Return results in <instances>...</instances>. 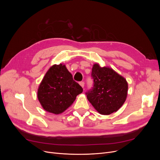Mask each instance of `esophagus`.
<instances>
[{
  "label": "esophagus",
  "mask_w": 160,
  "mask_h": 160,
  "mask_svg": "<svg viewBox=\"0 0 160 160\" xmlns=\"http://www.w3.org/2000/svg\"><path fill=\"white\" fill-rule=\"evenodd\" d=\"M79 84H80L82 88H83V87H84V84H85V83H84V82H79Z\"/></svg>",
  "instance_id": "34e87169"
}]
</instances>
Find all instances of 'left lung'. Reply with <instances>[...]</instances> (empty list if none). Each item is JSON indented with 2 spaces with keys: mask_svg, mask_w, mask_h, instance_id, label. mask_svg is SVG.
Wrapping results in <instances>:
<instances>
[{
  "mask_svg": "<svg viewBox=\"0 0 160 160\" xmlns=\"http://www.w3.org/2000/svg\"><path fill=\"white\" fill-rule=\"evenodd\" d=\"M93 85L86 95L89 101L100 114L110 115L122 106L128 93L124 78L109 67L97 63L92 68Z\"/></svg>",
  "mask_w": 160,
  "mask_h": 160,
  "instance_id": "left-lung-1",
  "label": "left lung"
}]
</instances>
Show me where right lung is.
Returning a JSON list of instances; mask_svg holds the SVG:
<instances>
[{"label": "right lung", "mask_w": 160, "mask_h": 160, "mask_svg": "<svg viewBox=\"0 0 160 160\" xmlns=\"http://www.w3.org/2000/svg\"><path fill=\"white\" fill-rule=\"evenodd\" d=\"M82 91V88L73 80L65 65H54L42 80L38 97L45 110L60 114L73 103Z\"/></svg>", "instance_id": "right-lung-1"}]
</instances>
